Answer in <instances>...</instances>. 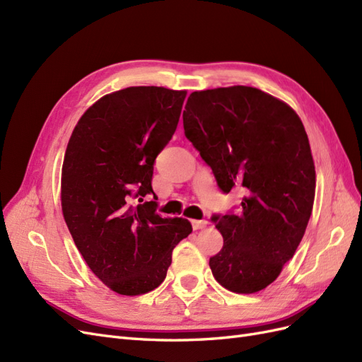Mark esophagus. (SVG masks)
Instances as JSON below:
<instances>
[{
	"label": "esophagus",
	"instance_id": "34e87169",
	"mask_svg": "<svg viewBox=\"0 0 362 362\" xmlns=\"http://www.w3.org/2000/svg\"><path fill=\"white\" fill-rule=\"evenodd\" d=\"M208 225V222L205 221V218H201V221H192V226L194 231H198V229H202Z\"/></svg>",
	"mask_w": 362,
	"mask_h": 362
}]
</instances>
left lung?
Returning a JSON list of instances; mask_svg holds the SVG:
<instances>
[{
    "instance_id": "1",
    "label": "left lung",
    "mask_w": 362,
    "mask_h": 362,
    "mask_svg": "<svg viewBox=\"0 0 362 362\" xmlns=\"http://www.w3.org/2000/svg\"><path fill=\"white\" fill-rule=\"evenodd\" d=\"M184 134L211 168L218 189H243L240 211L214 214L223 247L210 258L229 291L257 293L275 281L308 225L315 169L308 136L291 107L255 87L193 92Z\"/></svg>"
}]
</instances>
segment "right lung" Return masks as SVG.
<instances>
[{
  "instance_id": "obj_1",
  "label": "right lung",
  "mask_w": 362,
  "mask_h": 362,
  "mask_svg": "<svg viewBox=\"0 0 362 362\" xmlns=\"http://www.w3.org/2000/svg\"><path fill=\"white\" fill-rule=\"evenodd\" d=\"M185 90L127 87L103 96L74 128L62 169V210L75 246L108 288L145 294L166 278L172 250L192 233L163 218L152 192L157 156L169 144Z\"/></svg>"
}]
</instances>
